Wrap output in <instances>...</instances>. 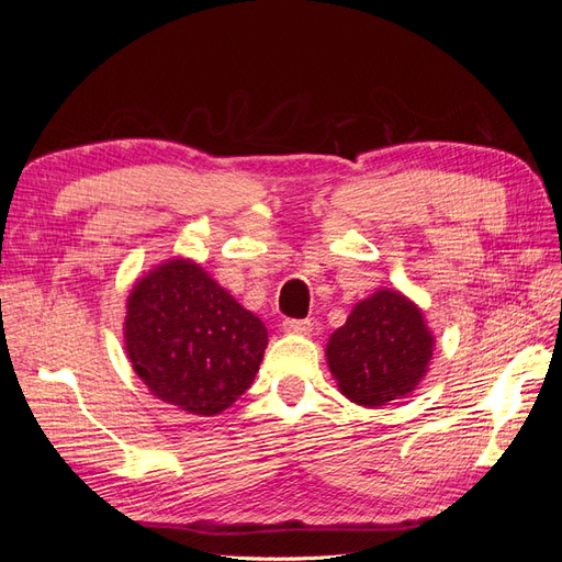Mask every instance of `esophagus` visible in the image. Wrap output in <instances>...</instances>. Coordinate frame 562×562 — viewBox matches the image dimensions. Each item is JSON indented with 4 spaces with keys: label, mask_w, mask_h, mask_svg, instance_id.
Returning <instances> with one entry per match:
<instances>
[{
    "label": "esophagus",
    "mask_w": 562,
    "mask_h": 562,
    "mask_svg": "<svg viewBox=\"0 0 562 562\" xmlns=\"http://www.w3.org/2000/svg\"><path fill=\"white\" fill-rule=\"evenodd\" d=\"M283 330L295 333V335H310L314 330V323L310 318H285Z\"/></svg>",
    "instance_id": "34e87169"
}]
</instances>
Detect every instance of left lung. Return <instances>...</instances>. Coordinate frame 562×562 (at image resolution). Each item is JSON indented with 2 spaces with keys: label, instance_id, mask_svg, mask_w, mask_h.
<instances>
[{
  "label": "left lung",
  "instance_id": "8db88e82",
  "mask_svg": "<svg viewBox=\"0 0 562 562\" xmlns=\"http://www.w3.org/2000/svg\"><path fill=\"white\" fill-rule=\"evenodd\" d=\"M434 335L422 310L398 291H378L351 310L326 347L342 394L363 407L396 401L427 375Z\"/></svg>",
  "mask_w": 562,
  "mask_h": 562
}]
</instances>
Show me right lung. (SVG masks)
Here are the masks:
<instances>
[{
	"label": "right lung",
	"mask_w": 562,
	"mask_h": 562,
	"mask_svg": "<svg viewBox=\"0 0 562 562\" xmlns=\"http://www.w3.org/2000/svg\"><path fill=\"white\" fill-rule=\"evenodd\" d=\"M124 342L151 394L190 415L213 417L252 384L267 328L201 265L173 258L133 285Z\"/></svg>",
	"instance_id": "right-lung-1"
}]
</instances>
